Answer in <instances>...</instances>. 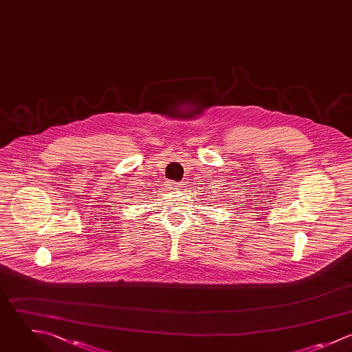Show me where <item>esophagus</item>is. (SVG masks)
<instances>
[{
    "instance_id": "1",
    "label": "esophagus",
    "mask_w": 352,
    "mask_h": 352,
    "mask_svg": "<svg viewBox=\"0 0 352 352\" xmlns=\"http://www.w3.org/2000/svg\"><path fill=\"white\" fill-rule=\"evenodd\" d=\"M167 186H168L170 189H179V188H181V184H179V182L170 181V182H167Z\"/></svg>"
}]
</instances>
